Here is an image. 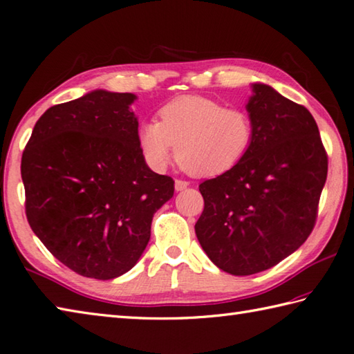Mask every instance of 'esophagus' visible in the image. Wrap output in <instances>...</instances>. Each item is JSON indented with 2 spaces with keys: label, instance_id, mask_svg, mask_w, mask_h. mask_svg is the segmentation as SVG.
Masks as SVG:
<instances>
[{
  "label": "esophagus",
  "instance_id": "esophagus-1",
  "mask_svg": "<svg viewBox=\"0 0 354 354\" xmlns=\"http://www.w3.org/2000/svg\"><path fill=\"white\" fill-rule=\"evenodd\" d=\"M187 187H189V183H187V181H183V179H176V181H175V189H176V192L185 190Z\"/></svg>",
  "mask_w": 354,
  "mask_h": 354
}]
</instances>
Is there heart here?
<instances>
[{
  "label": "heart",
  "instance_id": "b5f03b06",
  "mask_svg": "<svg viewBox=\"0 0 354 354\" xmlns=\"http://www.w3.org/2000/svg\"><path fill=\"white\" fill-rule=\"evenodd\" d=\"M254 124L243 108H226L204 95H183L160 108L159 122L139 130V145L151 169L164 170L173 156L201 178L223 175L246 158Z\"/></svg>",
  "mask_w": 354,
  "mask_h": 354
}]
</instances>
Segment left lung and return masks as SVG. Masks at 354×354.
<instances>
[{
	"label": "left lung",
	"mask_w": 354,
	"mask_h": 354,
	"mask_svg": "<svg viewBox=\"0 0 354 354\" xmlns=\"http://www.w3.org/2000/svg\"><path fill=\"white\" fill-rule=\"evenodd\" d=\"M252 91L246 110L254 140L246 158L199 184L198 241L232 275L266 271L306 241L328 173L311 113L265 83H254Z\"/></svg>",
	"instance_id": "left-lung-1"
}]
</instances>
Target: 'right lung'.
<instances>
[{"label":"right lung","mask_w":354,"mask_h":354,"mask_svg":"<svg viewBox=\"0 0 354 354\" xmlns=\"http://www.w3.org/2000/svg\"><path fill=\"white\" fill-rule=\"evenodd\" d=\"M131 93L95 89L37 120L21 158L29 226L57 260L110 280L136 265L175 192L147 165Z\"/></svg>","instance_id":"1"}]
</instances>
